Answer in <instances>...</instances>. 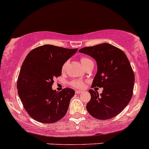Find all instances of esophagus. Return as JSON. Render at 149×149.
Returning a JSON list of instances; mask_svg holds the SVG:
<instances>
[{
  "label": "esophagus",
  "instance_id": "esophagus-1",
  "mask_svg": "<svg viewBox=\"0 0 149 149\" xmlns=\"http://www.w3.org/2000/svg\"><path fill=\"white\" fill-rule=\"evenodd\" d=\"M75 92H76V94H82V93H83V91H80V90H76V91H75Z\"/></svg>",
  "mask_w": 149,
  "mask_h": 149
}]
</instances>
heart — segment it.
I'll return each instance as SVG.
<instances>
[{"label":"heart","instance_id":"heart-1","mask_svg":"<svg viewBox=\"0 0 149 149\" xmlns=\"http://www.w3.org/2000/svg\"><path fill=\"white\" fill-rule=\"evenodd\" d=\"M89 61H91V60H90L89 58H86V57H82V58H81V63L82 65H84V64H86V63L89 62ZM67 66H68V62H65L62 66V71L63 72H64L66 70V68H67ZM83 84H84L83 82L80 80H73V81L71 82V85L73 86L79 87V88L83 86Z\"/></svg>","mask_w":149,"mask_h":149}]
</instances>
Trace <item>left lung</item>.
I'll return each instance as SVG.
<instances>
[{"label": "left lung", "instance_id": "1", "mask_svg": "<svg viewBox=\"0 0 149 149\" xmlns=\"http://www.w3.org/2000/svg\"><path fill=\"white\" fill-rule=\"evenodd\" d=\"M79 52L95 60L97 72L91 86L103 88L100 94L97 91L88 90L91 100L86 104L87 111L99 120L117 116L133 96L135 76L127 56L120 49L108 43L86 47Z\"/></svg>", "mask_w": 149, "mask_h": 149}]
</instances>
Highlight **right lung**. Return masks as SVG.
<instances>
[{
    "label": "right lung",
    "mask_w": 149,
    "mask_h": 149,
    "mask_svg": "<svg viewBox=\"0 0 149 149\" xmlns=\"http://www.w3.org/2000/svg\"><path fill=\"white\" fill-rule=\"evenodd\" d=\"M77 50L45 45L26 55L18 78L17 89L24 107L34 120L53 123L65 115L75 91L66 88L58 92L52 86L54 78L61 76L63 65Z\"/></svg>",
    "instance_id": "add662e5"
}]
</instances>
